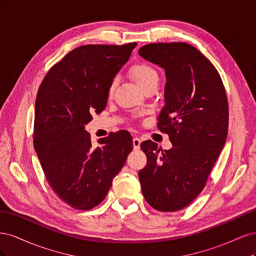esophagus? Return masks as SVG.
I'll return each instance as SVG.
<instances>
[{"mask_svg":"<svg viewBox=\"0 0 256 256\" xmlns=\"http://www.w3.org/2000/svg\"><path fill=\"white\" fill-rule=\"evenodd\" d=\"M132 144H134V147L136 150V148H140V145H141V138H138V136H134V140H132Z\"/></svg>","mask_w":256,"mask_h":256,"instance_id":"34e87169","label":"esophagus"}]
</instances>
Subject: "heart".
I'll return each instance as SVG.
<instances>
[{"instance_id":"heart-1","label":"heart","mask_w":256,"mask_h":256,"mask_svg":"<svg viewBox=\"0 0 256 256\" xmlns=\"http://www.w3.org/2000/svg\"><path fill=\"white\" fill-rule=\"evenodd\" d=\"M130 74H132L136 82L141 88L145 86L152 81H158V74L154 69L144 63H138L130 68ZM116 86V79H113L109 85V94H112Z\"/></svg>"}]
</instances>
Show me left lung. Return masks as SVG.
I'll use <instances>...</instances> for the list:
<instances>
[{
  "label": "left lung",
  "mask_w": 256,
  "mask_h": 256,
  "mask_svg": "<svg viewBox=\"0 0 256 256\" xmlns=\"http://www.w3.org/2000/svg\"><path fill=\"white\" fill-rule=\"evenodd\" d=\"M138 54L166 72V104L158 127L173 145L160 154L156 143H141L147 157L138 172L142 193L159 212L180 210L203 190L226 144V90L214 66L189 44H150Z\"/></svg>",
  "instance_id": "obj_1"
}]
</instances>
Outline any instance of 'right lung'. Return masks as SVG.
<instances>
[{
  "instance_id": "add662e5",
  "label": "right lung",
  "mask_w": 256,
  "mask_h": 256,
  "mask_svg": "<svg viewBox=\"0 0 256 256\" xmlns=\"http://www.w3.org/2000/svg\"><path fill=\"white\" fill-rule=\"evenodd\" d=\"M136 46H81L50 69L38 90L35 152L52 190L74 209L102 202L132 150L128 131L92 146L85 125L104 110L109 85Z\"/></svg>"
}]
</instances>
